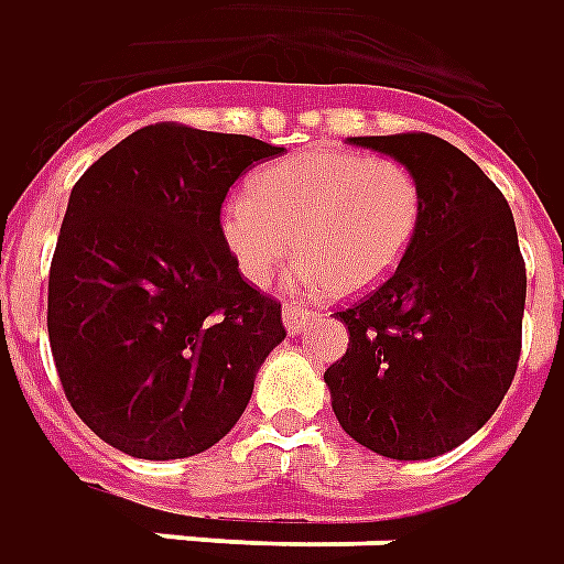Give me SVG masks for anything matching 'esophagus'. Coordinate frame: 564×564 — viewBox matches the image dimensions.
Masks as SVG:
<instances>
[{"label": "esophagus", "mask_w": 564, "mask_h": 564, "mask_svg": "<svg viewBox=\"0 0 564 564\" xmlns=\"http://www.w3.org/2000/svg\"><path fill=\"white\" fill-rule=\"evenodd\" d=\"M282 318H285L289 334H301V330H306V327L318 322V313H315V310H310V306H291V303H285Z\"/></svg>", "instance_id": "obj_1"}]
</instances>
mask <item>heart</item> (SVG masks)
Returning a JSON list of instances; mask_svg holds the SVG:
<instances>
[{
  "instance_id": "obj_1",
  "label": "heart",
  "mask_w": 564,
  "mask_h": 564,
  "mask_svg": "<svg viewBox=\"0 0 564 564\" xmlns=\"http://www.w3.org/2000/svg\"><path fill=\"white\" fill-rule=\"evenodd\" d=\"M422 215L425 187L413 166L318 145L267 166L251 191L227 199L221 237L254 285L297 249L306 254L294 270L303 289L355 294L394 273Z\"/></svg>"
}]
</instances>
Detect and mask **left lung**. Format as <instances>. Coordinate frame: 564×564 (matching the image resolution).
Masks as SVG:
<instances>
[{"mask_svg": "<svg viewBox=\"0 0 564 564\" xmlns=\"http://www.w3.org/2000/svg\"><path fill=\"white\" fill-rule=\"evenodd\" d=\"M413 166L425 215L398 270L337 313L349 349L325 370L355 441L401 462L434 458L492 419L517 377L525 261L505 194L431 133L355 135Z\"/></svg>", "mask_w": 564, "mask_h": 564, "instance_id": "1", "label": "left lung"}]
</instances>
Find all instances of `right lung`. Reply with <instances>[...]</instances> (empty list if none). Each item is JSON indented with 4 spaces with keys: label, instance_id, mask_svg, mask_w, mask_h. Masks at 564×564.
I'll return each mask as SVG.
<instances>
[{
    "label": "right lung",
    "instance_id": "right-lung-1",
    "mask_svg": "<svg viewBox=\"0 0 564 564\" xmlns=\"http://www.w3.org/2000/svg\"><path fill=\"white\" fill-rule=\"evenodd\" d=\"M282 148L148 123L72 187L47 275V337L66 401L148 462L206 453L246 413L282 303L239 273L221 203Z\"/></svg>",
    "mask_w": 564,
    "mask_h": 564
}]
</instances>
